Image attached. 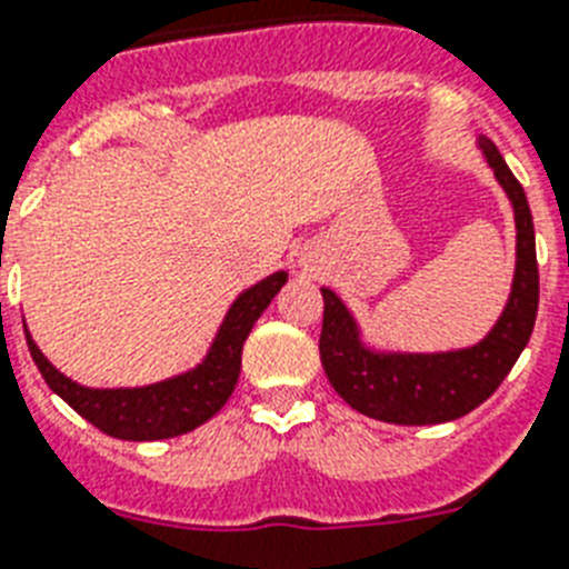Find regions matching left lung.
Here are the masks:
<instances>
[{"label": "left lung", "mask_w": 569, "mask_h": 569, "mask_svg": "<svg viewBox=\"0 0 569 569\" xmlns=\"http://www.w3.org/2000/svg\"><path fill=\"white\" fill-rule=\"evenodd\" d=\"M486 164L515 211V277L498 323L483 341L446 352H381L361 341L352 312L332 289L323 295L321 365L343 402L379 422L439 425L483 405L527 347L538 315L536 228L527 193L489 138H477Z\"/></svg>", "instance_id": "left-lung-1"}]
</instances>
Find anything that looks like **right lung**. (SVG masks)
Segmentation results:
<instances>
[{
    "mask_svg": "<svg viewBox=\"0 0 569 569\" xmlns=\"http://www.w3.org/2000/svg\"><path fill=\"white\" fill-rule=\"evenodd\" d=\"M286 280H289L286 271H274L246 289L231 303L211 350L193 370L156 381V385H144V388H83L42 356L26 329L28 350L46 385L66 405L78 410L86 422H92L109 437L130 439V442L179 437L208 422L228 402V396L233 393L240 379L242 343L262 309L283 289Z\"/></svg>",
    "mask_w": 569,
    "mask_h": 569,
    "instance_id": "1",
    "label": "right lung"
}]
</instances>
